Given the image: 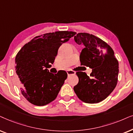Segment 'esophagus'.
I'll list each match as a JSON object with an SVG mask.
<instances>
[{
  "instance_id": "obj_1",
  "label": "esophagus",
  "mask_w": 133,
  "mask_h": 133,
  "mask_svg": "<svg viewBox=\"0 0 133 133\" xmlns=\"http://www.w3.org/2000/svg\"><path fill=\"white\" fill-rule=\"evenodd\" d=\"M67 74H68V76H69L70 75H74V74H75V72L72 71V70H67Z\"/></svg>"
}]
</instances>
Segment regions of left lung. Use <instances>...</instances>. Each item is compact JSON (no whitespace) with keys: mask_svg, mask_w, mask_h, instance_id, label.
<instances>
[{"mask_svg":"<svg viewBox=\"0 0 133 133\" xmlns=\"http://www.w3.org/2000/svg\"><path fill=\"white\" fill-rule=\"evenodd\" d=\"M74 40L78 45L84 46L79 56L81 64L92 69L90 76L85 72H77L79 81L74 86V91L84 103L102 102L117 83L118 63L114 51L107 42L89 33H78Z\"/></svg>","mask_w":133,"mask_h":133,"instance_id":"8db88e82","label":"left lung"}]
</instances>
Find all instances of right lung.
<instances>
[{
    "label": "right lung",
    "mask_w": 133,
    "mask_h": 133,
    "mask_svg": "<svg viewBox=\"0 0 133 133\" xmlns=\"http://www.w3.org/2000/svg\"><path fill=\"white\" fill-rule=\"evenodd\" d=\"M76 34L61 31L36 36L23 46L15 58V70L19 88L33 105L44 106L56 98L68 77L64 70L50 73L58 49Z\"/></svg>",
    "instance_id": "1"
}]
</instances>
